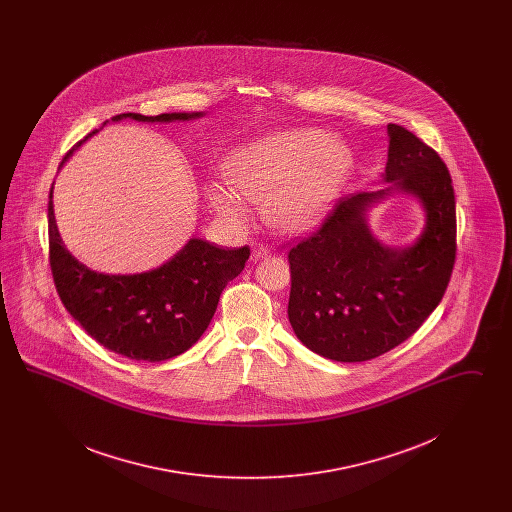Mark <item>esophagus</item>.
Wrapping results in <instances>:
<instances>
[{
    "instance_id": "obj_1",
    "label": "esophagus",
    "mask_w": 512,
    "mask_h": 512,
    "mask_svg": "<svg viewBox=\"0 0 512 512\" xmlns=\"http://www.w3.org/2000/svg\"><path fill=\"white\" fill-rule=\"evenodd\" d=\"M268 255H270V249H268L267 245H253V249H251V261H253V263H257V261L265 259V257H268Z\"/></svg>"
}]
</instances>
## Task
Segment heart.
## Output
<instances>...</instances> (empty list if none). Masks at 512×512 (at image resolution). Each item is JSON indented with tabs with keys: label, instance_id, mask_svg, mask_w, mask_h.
<instances>
[{
	"label": "heart",
	"instance_id": "obj_1",
	"mask_svg": "<svg viewBox=\"0 0 512 512\" xmlns=\"http://www.w3.org/2000/svg\"><path fill=\"white\" fill-rule=\"evenodd\" d=\"M353 153L345 142L320 130H286L238 147L226 161V182L207 190L222 219L244 222L238 193L265 201L270 226L284 234L317 228L334 209L353 172Z\"/></svg>",
	"mask_w": 512,
	"mask_h": 512
}]
</instances>
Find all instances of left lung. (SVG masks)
I'll return each instance as SVG.
<instances>
[{"label":"left lung","mask_w":512,"mask_h":512,"mask_svg":"<svg viewBox=\"0 0 512 512\" xmlns=\"http://www.w3.org/2000/svg\"><path fill=\"white\" fill-rule=\"evenodd\" d=\"M388 136V186L341 197L288 255L293 332L340 363L370 361L411 338L438 307L455 265V192L445 163L399 124H388ZM393 191L425 211V228L407 248L384 245L367 224L369 209Z\"/></svg>","instance_id":"1"}]
</instances>
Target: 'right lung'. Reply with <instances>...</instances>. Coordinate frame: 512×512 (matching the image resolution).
Returning a JSON list of instances; mask_svg holds the SVG:
<instances>
[{"instance_id":"add662e5","label":"right lung","mask_w":512,"mask_h":512,"mask_svg":"<svg viewBox=\"0 0 512 512\" xmlns=\"http://www.w3.org/2000/svg\"><path fill=\"white\" fill-rule=\"evenodd\" d=\"M205 113H163L146 117L122 113L111 121H195ZM109 121L103 122V126ZM65 155L59 169L88 138ZM49 265L57 293L71 317L105 349L147 363H161L188 351L203 336L217 311L219 297L249 259V247L222 249L190 238L161 267L138 274H105L82 265L65 247L48 203Z\"/></svg>"}]
</instances>
